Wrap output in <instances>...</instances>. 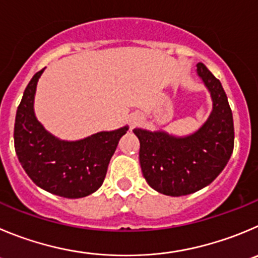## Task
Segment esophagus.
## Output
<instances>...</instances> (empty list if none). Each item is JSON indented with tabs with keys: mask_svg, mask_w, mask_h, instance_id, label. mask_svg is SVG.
I'll use <instances>...</instances> for the list:
<instances>
[{
	"mask_svg": "<svg viewBox=\"0 0 258 258\" xmlns=\"http://www.w3.org/2000/svg\"><path fill=\"white\" fill-rule=\"evenodd\" d=\"M137 123H139V118H137V117H132L131 118V127H135Z\"/></svg>",
	"mask_w": 258,
	"mask_h": 258,
	"instance_id": "esophagus-1",
	"label": "esophagus"
}]
</instances>
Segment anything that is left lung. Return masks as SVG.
Instances as JSON below:
<instances>
[{
  "mask_svg": "<svg viewBox=\"0 0 258 258\" xmlns=\"http://www.w3.org/2000/svg\"><path fill=\"white\" fill-rule=\"evenodd\" d=\"M196 72L213 100L210 115L200 128L184 136L134 130L140 140L144 177L151 188L167 196H184L209 186L228 164L234 148L232 109L221 83L201 62Z\"/></svg>",
  "mask_w": 258,
  "mask_h": 258,
  "instance_id": "left-lung-1",
  "label": "left lung"
}]
</instances>
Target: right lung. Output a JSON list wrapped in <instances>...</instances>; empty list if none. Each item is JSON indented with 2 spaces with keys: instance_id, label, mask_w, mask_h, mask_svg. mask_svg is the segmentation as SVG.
I'll use <instances>...</instances> for the list:
<instances>
[{
  "instance_id": "obj_1",
  "label": "right lung",
  "mask_w": 258,
  "mask_h": 258,
  "mask_svg": "<svg viewBox=\"0 0 258 258\" xmlns=\"http://www.w3.org/2000/svg\"><path fill=\"white\" fill-rule=\"evenodd\" d=\"M44 70L33 76L18 107L14 128L16 155L38 187L66 199H80L102 186L110 158L128 126L75 141L61 140L48 132L34 112L37 84Z\"/></svg>"
}]
</instances>
